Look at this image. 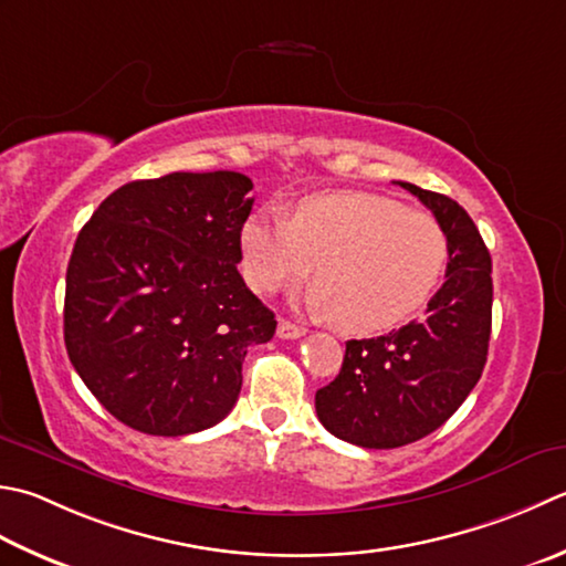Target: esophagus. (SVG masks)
<instances>
[{"mask_svg": "<svg viewBox=\"0 0 566 566\" xmlns=\"http://www.w3.org/2000/svg\"><path fill=\"white\" fill-rule=\"evenodd\" d=\"M306 334L304 326H296L292 321L280 318V324H276V336L284 338V340H292V338H302Z\"/></svg>", "mask_w": 566, "mask_h": 566, "instance_id": "esophagus-1", "label": "esophagus"}]
</instances>
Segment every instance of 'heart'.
I'll use <instances>...</instances> for the list:
<instances>
[{
	"label": "heart",
	"instance_id": "obj_1",
	"mask_svg": "<svg viewBox=\"0 0 566 566\" xmlns=\"http://www.w3.org/2000/svg\"><path fill=\"white\" fill-rule=\"evenodd\" d=\"M242 274L258 292L302 280L314 314L348 334H378L427 304L449 262L434 218L373 193L302 198L290 216L262 208L240 228Z\"/></svg>",
	"mask_w": 566,
	"mask_h": 566
}]
</instances>
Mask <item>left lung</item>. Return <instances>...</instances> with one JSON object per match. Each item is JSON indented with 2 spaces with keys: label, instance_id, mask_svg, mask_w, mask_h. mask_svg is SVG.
<instances>
[{
  "label": "left lung",
  "instance_id": "1",
  "mask_svg": "<svg viewBox=\"0 0 566 566\" xmlns=\"http://www.w3.org/2000/svg\"><path fill=\"white\" fill-rule=\"evenodd\" d=\"M447 232V282L427 316L387 336L348 340L340 373L316 392L331 434L363 449H397L439 429L481 380L491 340V252L453 198L397 181Z\"/></svg>",
  "mask_w": 566,
  "mask_h": 566
}]
</instances>
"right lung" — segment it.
<instances>
[{"label": "right lung", "mask_w": 566, "mask_h": 566, "mask_svg": "<svg viewBox=\"0 0 566 566\" xmlns=\"http://www.w3.org/2000/svg\"><path fill=\"white\" fill-rule=\"evenodd\" d=\"M250 191L238 171L132 181L77 232L65 350L122 424L154 437L218 424L238 402L248 348L274 336V314L238 272Z\"/></svg>", "instance_id": "obj_1"}]
</instances>
